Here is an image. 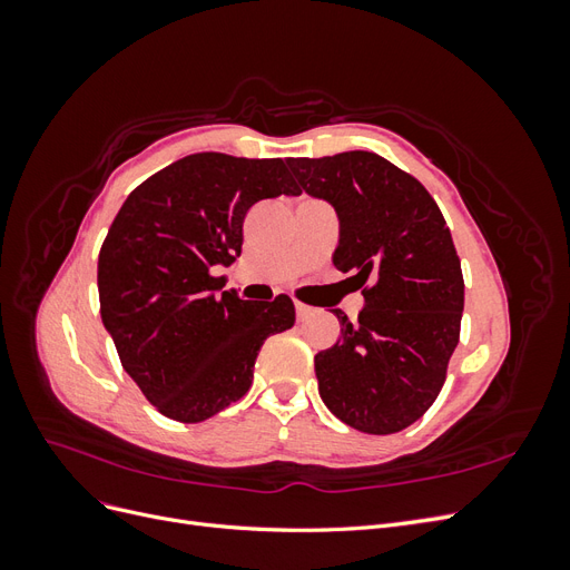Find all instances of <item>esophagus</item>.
I'll return each mask as SVG.
<instances>
[{
  "mask_svg": "<svg viewBox=\"0 0 570 570\" xmlns=\"http://www.w3.org/2000/svg\"><path fill=\"white\" fill-rule=\"evenodd\" d=\"M295 312H297V321H306L308 316L314 314V308L308 304H302V302H295Z\"/></svg>",
  "mask_w": 570,
  "mask_h": 570,
  "instance_id": "obj_1",
  "label": "esophagus"
}]
</instances>
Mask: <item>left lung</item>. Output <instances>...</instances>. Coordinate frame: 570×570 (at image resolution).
<instances>
[{
    "mask_svg": "<svg viewBox=\"0 0 570 570\" xmlns=\"http://www.w3.org/2000/svg\"><path fill=\"white\" fill-rule=\"evenodd\" d=\"M299 193L340 218L337 271L366 299L342 337L318 352L325 406L361 433L392 435L433 406L459 344L463 275L452 233L428 189L373 151L287 159Z\"/></svg>",
    "mask_w": 570,
    "mask_h": 570,
    "instance_id": "left-lung-1",
    "label": "left lung"
}]
</instances>
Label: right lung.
<instances>
[{"label": "right lung", "instance_id": "right-lung-1", "mask_svg": "<svg viewBox=\"0 0 570 570\" xmlns=\"http://www.w3.org/2000/svg\"><path fill=\"white\" fill-rule=\"evenodd\" d=\"M299 195L283 159L189 154L137 185L99 252V314L126 373L166 419L199 423L243 400L266 337L295 325L287 295L254 306L214 268L243 252L256 202Z\"/></svg>", "mask_w": 570, "mask_h": 570}]
</instances>
